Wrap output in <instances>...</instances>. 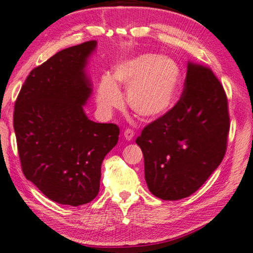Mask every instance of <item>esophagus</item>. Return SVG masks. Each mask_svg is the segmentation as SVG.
I'll use <instances>...</instances> for the list:
<instances>
[{
	"label": "esophagus",
	"mask_w": 253,
	"mask_h": 253,
	"mask_svg": "<svg viewBox=\"0 0 253 253\" xmlns=\"http://www.w3.org/2000/svg\"><path fill=\"white\" fill-rule=\"evenodd\" d=\"M133 136H135V132H133V130L131 129H126V131H124V138H126V141H131Z\"/></svg>",
	"instance_id": "34e87169"
}]
</instances>
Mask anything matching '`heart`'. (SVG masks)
Returning a JSON list of instances; mask_svg holds the SVG:
<instances>
[{
  "label": "heart",
  "mask_w": 253,
  "mask_h": 253,
  "mask_svg": "<svg viewBox=\"0 0 253 253\" xmlns=\"http://www.w3.org/2000/svg\"><path fill=\"white\" fill-rule=\"evenodd\" d=\"M181 83V70L174 59L145 53L116 65L97 87L98 106L105 112L123 104L120 87L126 88L130 109L143 118H159L173 108Z\"/></svg>",
  "instance_id": "b5f03b06"
}]
</instances>
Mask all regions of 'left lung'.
Listing matches in <instances>:
<instances>
[{
    "instance_id": "8db88e82",
    "label": "left lung",
    "mask_w": 253,
    "mask_h": 253,
    "mask_svg": "<svg viewBox=\"0 0 253 253\" xmlns=\"http://www.w3.org/2000/svg\"><path fill=\"white\" fill-rule=\"evenodd\" d=\"M230 130L224 87L209 67L188 62L179 102L142 130L144 177L162 200L192 195L218 168Z\"/></svg>"
}]
</instances>
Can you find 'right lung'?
<instances>
[{"label":"right lung","mask_w":253,"mask_h":253,"mask_svg":"<svg viewBox=\"0 0 253 253\" xmlns=\"http://www.w3.org/2000/svg\"><path fill=\"white\" fill-rule=\"evenodd\" d=\"M97 41L58 52L27 77L15 102L14 130L26 179L52 201L80 206L99 192L100 168L120 127L84 111L92 93L85 67Z\"/></svg>","instance_id":"add662e5"}]
</instances>
